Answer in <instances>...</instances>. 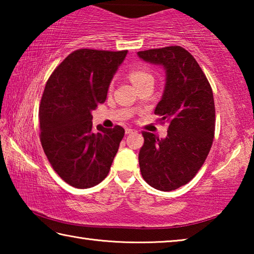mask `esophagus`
Returning <instances> with one entry per match:
<instances>
[{
  "instance_id": "34e87169",
  "label": "esophagus",
  "mask_w": 254,
  "mask_h": 254,
  "mask_svg": "<svg viewBox=\"0 0 254 254\" xmlns=\"http://www.w3.org/2000/svg\"><path fill=\"white\" fill-rule=\"evenodd\" d=\"M134 131H135V130H133V128H131V127H127V128H126V133H127V134H130V133H133Z\"/></svg>"
}]
</instances>
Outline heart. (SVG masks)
<instances>
[{
    "instance_id": "heart-1",
    "label": "heart",
    "mask_w": 254,
    "mask_h": 254,
    "mask_svg": "<svg viewBox=\"0 0 254 254\" xmlns=\"http://www.w3.org/2000/svg\"><path fill=\"white\" fill-rule=\"evenodd\" d=\"M128 77H130L131 81L135 87L145 83V81H153L152 75L145 69H132L128 74Z\"/></svg>"
}]
</instances>
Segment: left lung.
I'll list each match as a JSON object with an SVG mask.
<instances>
[{
  "instance_id": "obj_1",
  "label": "left lung",
  "mask_w": 254,
  "mask_h": 254,
  "mask_svg": "<svg viewBox=\"0 0 254 254\" xmlns=\"http://www.w3.org/2000/svg\"><path fill=\"white\" fill-rule=\"evenodd\" d=\"M166 69V86L154 114L169 122L168 134L159 139L142 132L139 152L141 175L150 186L175 190L195 177L212 148L215 105L212 87L196 59L180 46L137 53Z\"/></svg>"
}]
</instances>
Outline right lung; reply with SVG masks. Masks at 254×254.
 <instances>
[{
    "label": "right lung",
    "instance_id": "1",
    "mask_svg": "<svg viewBox=\"0 0 254 254\" xmlns=\"http://www.w3.org/2000/svg\"><path fill=\"white\" fill-rule=\"evenodd\" d=\"M127 50L78 49L47 81L39 109L40 141L59 177L75 188H91L109 174L124 128L97 126L92 111L104 103Z\"/></svg>",
    "mask_w": 254,
    "mask_h": 254
}]
</instances>
